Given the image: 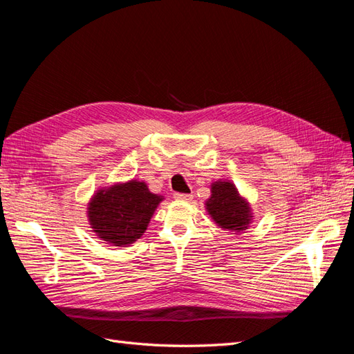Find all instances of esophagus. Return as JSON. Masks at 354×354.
Instances as JSON below:
<instances>
[{"mask_svg": "<svg viewBox=\"0 0 354 354\" xmlns=\"http://www.w3.org/2000/svg\"><path fill=\"white\" fill-rule=\"evenodd\" d=\"M174 198L178 199V201H190L192 195H189V194H174Z\"/></svg>", "mask_w": 354, "mask_h": 354, "instance_id": "34e87169", "label": "esophagus"}]
</instances>
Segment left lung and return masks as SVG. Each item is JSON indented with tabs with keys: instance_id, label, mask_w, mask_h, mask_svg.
I'll return each mask as SVG.
<instances>
[{
	"instance_id": "1",
	"label": "left lung",
	"mask_w": 354,
	"mask_h": 354,
	"mask_svg": "<svg viewBox=\"0 0 354 354\" xmlns=\"http://www.w3.org/2000/svg\"><path fill=\"white\" fill-rule=\"evenodd\" d=\"M211 198L207 201V209L218 226L233 232L248 227L251 221L250 207L229 181H217L211 187Z\"/></svg>"
}]
</instances>
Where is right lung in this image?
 I'll list each match as a JSON object with an SVG mask.
<instances>
[{
    "mask_svg": "<svg viewBox=\"0 0 354 354\" xmlns=\"http://www.w3.org/2000/svg\"><path fill=\"white\" fill-rule=\"evenodd\" d=\"M162 196L153 195L142 181L100 190L94 195L88 218L99 238L116 246L133 243L145 233Z\"/></svg>",
    "mask_w": 354,
    "mask_h": 354,
    "instance_id": "right-lung-1",
    "label": "right lung"
}]
</instances>
